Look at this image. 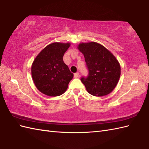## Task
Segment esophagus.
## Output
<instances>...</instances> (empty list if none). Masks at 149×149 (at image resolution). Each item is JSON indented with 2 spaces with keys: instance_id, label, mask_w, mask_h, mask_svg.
<instances>
[{
  "instance_id": "esophagus-1",
  "label": "esophagus",
  "mask_w": 149,
  "mask_h": 149,
  "mask_svg": "<svg viewBox=\"0 0 149 149\" xmlns=\"http://www.w3.org/2000/svg\"><path fill=\"white\" fill-rule=\"evenodd\" d=\"M74 75V77H75V78H77V77H79V73H78V72H77V73H75Z\"/></svg>"
}]
</instances>
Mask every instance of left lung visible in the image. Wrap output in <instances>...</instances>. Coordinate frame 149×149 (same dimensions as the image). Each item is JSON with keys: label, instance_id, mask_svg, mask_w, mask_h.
Returning <instances> with one entry per match:
<instances>
[{"label": "left lung", "instance_id": "1", "mask_svg": "<svg viewBox=\"0 0 149 149\" xmlns=\"http://www.w3.org/2000/svg\"><path fill=\"white\" fill-rule=\"evenodd\" d=\"M77 49L84 56L89 71L88 76L81 81L93 96L102 97L115 89L120 77V63L115 56L100 43H80Z\"/></svg>", "mask_w": 149, "mask_h": 149}]
</instances>
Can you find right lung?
<instances>
[{"mask_svg":"<svg viewBox=\"0 0 149 149\" xmlns=\"http://www.w3.org/2000/svg\"><path fill=\"white\" fill-rule=\"evenodd\" d=\"M70 43L54 42L45 47L34 59L31 75L37 89L50 97L59 96L67 90L74 74L63 57Z\"/></svg>","mask_w":149,"mask_h":149,"instance_id":"1","label":"right lung"}]
</instances>
